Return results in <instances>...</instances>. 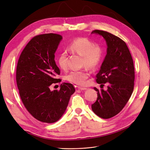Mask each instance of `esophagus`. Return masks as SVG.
<instances>
[{"label": "esophagus", "mask_w": 150, "mask_h": 150, "mask_svg": "<svg viewBox=\"0 0 150 150\" xmlns=\"http://www.w3.org/2000/svg\"><path fill=\"white\" fill-rule=\"evenodd\" d=\"M78 89H80V90H86V89H87V88H83V87H80V86H78Z\"/></svg>", "instance_id": "obj_1"}]
</instances>
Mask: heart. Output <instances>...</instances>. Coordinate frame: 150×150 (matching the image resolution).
Here are the masks:
<instances>
[{
    "label": "heart",
    "mask_w": 150,
    "mask_h": 150,
    "mask_svg": "<svg viewBox=\"0 0 150 150\" xmlns=\"http://www.w3.org/2000/svg\"><path fill=\"white\" fill-rule=\"evenodd\" d=\"M69 51L82 56V64L89 68L93 69L98 65L102 59V49L99 45L86 37H78L71 42L67 47ZM57 62L61 69L67 68V56L62 51L57 57ZM89 76L88 68L80 70H71L65 76V80L78 85H83Z\"/></svg>",
    "instance_id": "obj_1"
}]
</instances>
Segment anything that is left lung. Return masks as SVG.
<instances>
[{
    "label": "left lung",
    "instance_id": "8db88e82",
    "mask_svg": "<svg viewBox=\"0 0 150 150\" xmlns=\"http://www.w3.org/2000/svg\"><path fill=\"white\" fill-rule=\"evenodd\" d=\"M91 34L102 35L107 45V54L102 64L96 82L108 84L107 90L96 88L97 98L91 105L94 113L103 119L118 114L131 97L134 86V62L126 43L118 37L108 32L94 30Z\"/></svg>",
    "mask_w": 150,
    "mask_h": 150
}]
</instances>
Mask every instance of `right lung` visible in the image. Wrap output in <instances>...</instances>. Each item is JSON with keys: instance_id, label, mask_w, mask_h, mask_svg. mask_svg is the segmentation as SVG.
<instances>
[{"instance_id": "right-lung-1", "label": "right lung", "mask_w": 150, "mask_h": 150, "mask_svg": "<svg viewBox=\"0 0 150 150\" xmlns=\"http://www.w3.org/2000/svg\"><path fill=\"white\" fill-rule=\"evenodd\" d=\"M62 37L56 34H41L32 38L18 59L16 79L24 107L35 119L53 123L59 120L67 108L73 84L64 83L59 91H51V84L61 81L56 76L60 70L54 53Z\"/></svg>"}]
</instances>
